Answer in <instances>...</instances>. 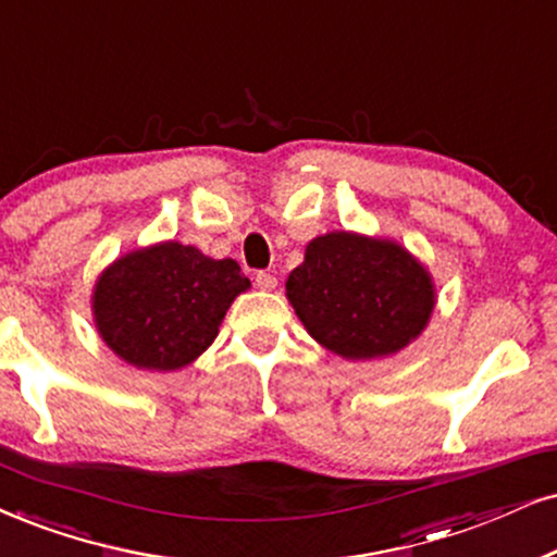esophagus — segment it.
I'll list each match as a JSON object with an SVG mask.
<instances>
[{"label": "esophagus", "instance_id": "obj_1", "mask_svg": "<svg viewBox=\"0 0 557 557\" xmlns=\"http://www.w3.org/2000/svg\"><path fill=\"white\" fill-rule=\"evenodd\" d=\"M257 285L262 287V290H274V287H277V277H274V274H270V272H257Z\"/></svg>", "mask_w": 557, "mask_h": 557}]
</instances>
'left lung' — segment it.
I'll return each mask as SVG.
<instances>
[{
    "mask_svg": "<svg viewBox=\"0 0 557 557\" xmlns=\"http://www.w3.org/2000/svg\"><path fill=\"white\" fill-rule=\"evenodd\" d=\"M285 290L308 334L347 360L408 347L436 302L432 274L404 246L349 231L315 236Z\"/></svg>",
    "mask_w": 557,
    "mask_h": 557,
    "instance_id": "8db88e82",
    "label": "left lung"
}]
</instances>
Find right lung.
I'll return each mask as SVG.
<instances>
[{
	"label": "right lung",
	"mask_w": 557,
	"mask_h": 557,
	"mask_svg": "<svg viewBox=\"0 0 557 557\" xmlns=\"http://www.w3.org/2000/svg\"><path fill=\"white\" fill-rule=\"evenodd\" d=\"M249 277L234 259L161 242L115 259L91 293L95 326L121 360L144 370H180L218 336Z\"/></svg>",
	"instance_id": "1"
}]
</instances>
